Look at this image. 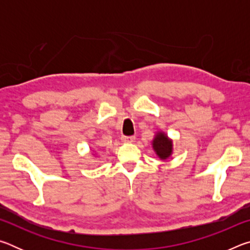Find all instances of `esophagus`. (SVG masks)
<instances>
[{
    "mask_svg": "<svg viewBox=\"0 0 250 250\" xmlns=\"http://www.w3.org/2000/svg\"><path fill=\"white\" fill-rule=\"evenodd\" d=\"M134 140H135L134 135H129V137L125 135V137H122V141L124 142H133Z\"/></svg>",
    "mask_w": 250,
    "mask_h": 250,
    "instance_id": "obj_1",
    "label": "esophagus"
}]
</instances>
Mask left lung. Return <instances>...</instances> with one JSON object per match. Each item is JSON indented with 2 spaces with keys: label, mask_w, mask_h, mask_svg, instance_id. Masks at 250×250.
<instances>
[{
  "label": "left lung",
  "mask_w": 250,
  "mask_h": 250,
  "mask_svg": "<svg viewBox=\"0 0 250 250\" xmlns=\"http://www.w3.org/2000/svg\"><path fill=\"white\" fill-rule=\"evenodd\" d=\"M153 149L161 159H167L172 153V141L164 133H158L153 140Z\"/></svg>",
  "instance_id": "left-lung-1"
}]
</instances>
